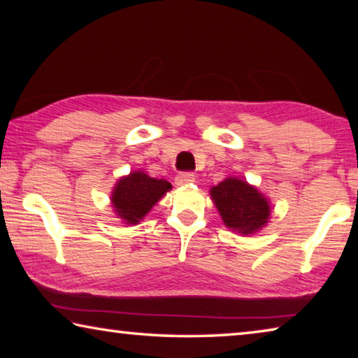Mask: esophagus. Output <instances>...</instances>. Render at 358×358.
<instances>
[{
	"instance_id": "34e87169",
	"label": "esophagus",
	"mask_w": 358,
	"mask_h": 358,
	"mask_svg": "<svg viewBox=\"0 0 358 358\" xmlns=\"http://www.w3.org/2000/svg\"><path fill=\"white\" fill-rule=\"evenodd\" d=\"M194 180H196V177H194L192 172H180L177 177H175V185L186 186V185H191Z\"/></svg>"
}]
</instances>
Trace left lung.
<instances>
[{
  "label": "left lung",
  "instance_id": "1",
  "mask_svg": "<svg viewBox=\"0 0 358 358\" xmlns=\"http://www.w3.org/2000/svg\"><path fill=\"white\" fill-rule=\"evenodd\" d=\"M211 199L229 229L248 235L265 226L270 205L256 187L238 178H226L211 187Z\"/></svg>",
  "mask_w": 358,
  "mask_h": 358
}]
</instances>
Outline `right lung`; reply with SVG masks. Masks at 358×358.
<instances>
[{
  "mask_svg": "<svg viewBox=\"0 0 358 358\" xmlns=\"http://www.w3.org/2000/svg\"><path fill=\"white\" fill-rule=\"evenodd\" d=\"M171 187L172 185L166 180L151 178L143 172H132L115 186L113 208L121 220L137 224Z\"/></svg>",
  "mask_w": 358,
  "mask_h": 358,
  "instance_id": "obj_1",
  "label": "right lung"
}]
</instances>
